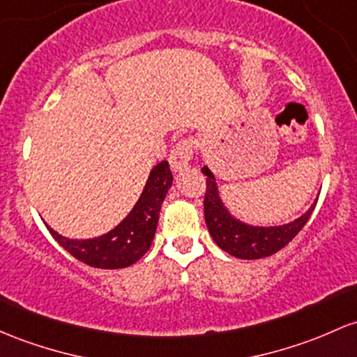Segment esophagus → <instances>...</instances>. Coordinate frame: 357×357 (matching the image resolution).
Returning a JSON list of instances; mask_svg holds the SVG:
<instances>
[{"mask_svg":"<svg viewBox=\"0 0 357 357\" xmlns=\"http://www.w3.org/2000/svg\"><path fill=\"white\" fill-rule=\"evenodd\" d=\"M193 151H195L193 140L190 139L179 140V142L174 146V149L171 151L169 162H171L172 171L178 172V171L186 169V167L190 166L191 158H193Z\"/></svg>","mask_w":357,"mask_h":357,"instance_id":"34e87169","label":"esophagus"}]
</instances>
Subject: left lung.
Returning <instances> with one entry per match:
<instances>
[{
	"instance_id": "1",
	"label": "left lung",
	"mask_w": 357,
	"mask_h": 357,
	"mask_svg": "<svg viewBox=\"0 0 357 357\" xmlns=\"http://www.w3.org/2000/svg\"><path fill=\"white\" fill-rule=\"evenodd\" d=\"M202 172L206 176V193L203 203H205V222L210 236L218 248L238 259H261L283 249L303 229L317 205V202H313L310 208L301 217L283 225H250L234 217L223 205L217 179L208 166H203Z\"/></svg>"
}]
</instances>
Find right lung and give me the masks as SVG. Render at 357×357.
Returning <instances> with one entry per match:
<instances>
[{
  "label": "right lung",
  "instance_id": "right-lung-1",
  "mask_svg": "<svg viewBox=\"0 0 357 357\" xmlns=\"http://www.w3.org/2000/svg\"><path fill=\"white\" fill-rule=\"evenodd\" d=\"M172 185V172L167 160L159 162L149 174L142 195L130 213L115 229L93 238H68L50 229L59 245H62L77 261L101 269H120L137 262L147 252L155 236L159 211Z\"/></svg>",
  "mask_w": 357,
  "mask_h": 357
}]
</instances>
